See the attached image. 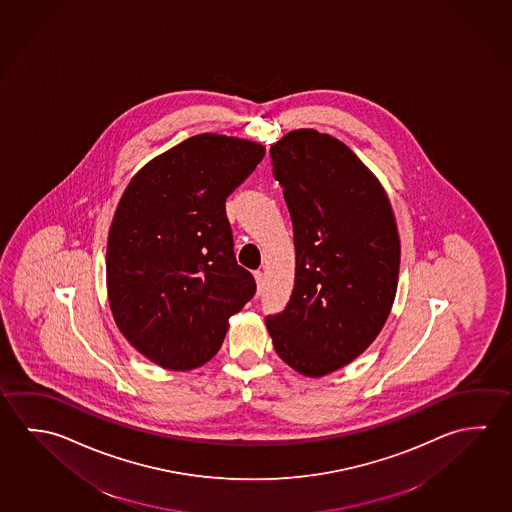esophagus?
Wrapping results in <instances>:
<instances>
[{
  "label": "esophagus",
  "instance_id": "esophagus-1",
  "mask_svg": "<svg viewBox=\"0 0 512 512\" xmlns=\"http://www.w3.org/2000/svg\"><path fill=\"white\" fill-rule=\"evenodd\" d=\"M253 277H255V282H257V295H260V291L264 287V273L262 271H255Z\"/></svg>",
  "mask_w": 512,
  "mask_h": 512
}]
</instances>
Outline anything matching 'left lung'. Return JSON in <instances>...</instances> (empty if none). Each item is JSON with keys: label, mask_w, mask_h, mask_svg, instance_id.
Instances as JSON below:
<instances>
[{"label": "left lung", "mask_w": 512, "mask_h": 512, "mask_svg": "<svg viewBox=\"0 0 512 512\" xmlns=\"http://www.w3.org/2000/svg\"><path fill=\"white\" fill-rule=\"evenodd\" d=\"M295 243V287L266 318L273 347L309 377L358 358L394 304L401 243L385 189L347 145L296 129L271 145Z\"/></svg>", "instance_id": "left-lung-1"}]
</instances>
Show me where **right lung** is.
Wrapping results in <instances>:
<instances>
[{
  "label": "right lung",
  "instance_id": "obj_1",
  "mask_svg": "<svg viewBox=\"0 0 512 512\" xmlns=\"http://www.w3.org/2000/svg\"><path fill=\"white\" fill-rule=\"evenodd\" d=\"M264 145L203 133L156 156L127 185L109 228V307L145 358L192 370L214 358L228 318L255 295L237 264L226 198Z\"/></svg>",
  "mask_w": 512,
  "mask_h": 512
}]
</instances>
